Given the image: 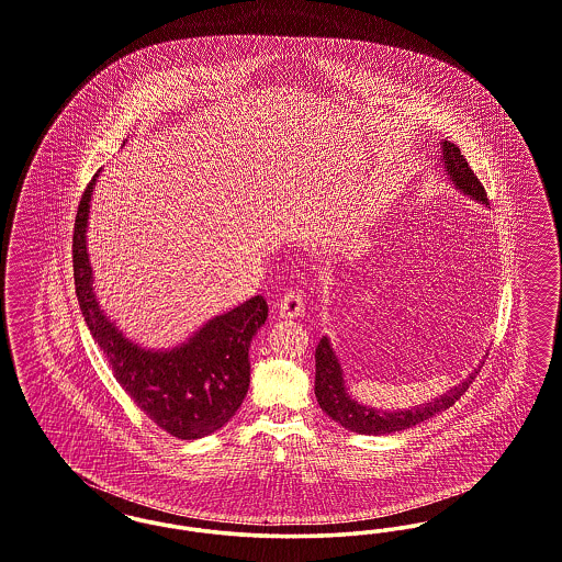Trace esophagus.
<instances>
[{
    "label": "esophagus",
    "instance_id": "34e87169",
    "mask_svg": "<svg viewBox=\"0 0 562 562\" xmlns=\"http://www.w3.org/2000/svg\"><path fill=\"white\" fill-rule=\"evenodd\" d=\"M279 315L285 318L302 317L304 315V292L290 290L279 300Z\"/></svg>",
    "mask_w": 562,
    "mask_h": 562
}]
</instances>
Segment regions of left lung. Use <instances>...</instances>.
I'll list each match as a JSON object with an SVG mask.
<instances>
[{"mask_svg":"<svg viewBox=\"0 0 562 562\" xmlns=\"http://www.w3.org/2000/svg\"><path fill=\"white\" fill-rule=\"evenodd\" d=\"M440 157H442L440 161L445 166L449 180L456 184V189H460V193L487 203V193H485L481 180L474 176V171L470 170V166H468V161H465V157L458 145H453L449 140L440 143ZM315 361H317L315 394H317L321 409L329 415L334 422L344 426L346 430H352V432H359V435H375V437L414 428L417 424L426 422L428 417L449 409L468 391V386L472 384V380L479 373V369H476L474 373H470L465 378L462 384H458L451 391L440 394L439 398H435L430 403L417 405L412 409H401V412H382V409L357 403L350 396V392L346 391L342 367H340V361H338L327 336H323L321 342L317 344Z\"/></svg>","mask_w":562,"mask_h":562,"instance_id":"8db88e82","label":"left lung"}]
</instances>
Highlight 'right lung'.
Here are the masks:
<instances>
[{
	"label": "right lung",
	"instance_id": "1",
	"mask_svg": "<svg viewBox=\"0 0 562 562\" xmlns=\"http://www.w3.org/2000/svg\"><path fill=\"white\" fill-rule=\"evenodd\" d=\"M97 176L86 187L75 216V293L83 321L115 380L148 419L176 439L207 437L244 403L249 389V344L269 317V304L262 295H254L168 350H148L127 340L104 315L94 293L86 228Z\"/></svg>",
	"mask_w": 562,
	"mask_h": 562
}]
</instances>
